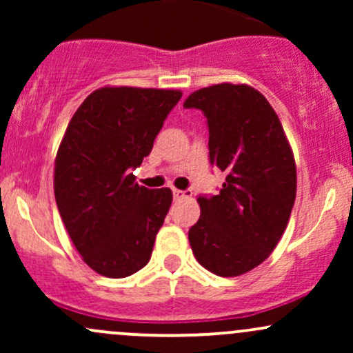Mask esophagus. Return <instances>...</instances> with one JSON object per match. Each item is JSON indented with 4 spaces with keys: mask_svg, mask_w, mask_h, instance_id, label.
<instances>
[{
    "mask_svg": "<svg viewBox=\"0 0 353 353\" xmlns=\"http://www.w3.org/2000/svg\"><path fill=\"white\" fill-rule=\"evenodd\" d=\"M172 194H174V199H177V201L192 196V192H190V190H179V189H174Z\"/></svg>",
    "mask_w": 353,
    "mask_h": 353,
    "instance_id": "esophagus-1",
    "label": "esophagus"
}]
</instances>
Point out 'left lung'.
<instances>
[{
    "label": "left lung",
    "mask_w": 353,
    "mask_h": 353,
    "mask_svg": "<svg viewBox=\"0 0 353 353\" xmlns=\"http://www.w3.org/2000/svg\"><path fill=\"white\" fill-rule=\"evenodd\" d=\"M184 108L208 117L210 164L228 174L217 196L197 199L190 249L212 274L237 277L269 257L289 224L297 192L294 152L274 108L252 86L202 88Z\"/></svg>",
    "instance_id": "1"
}]
</instances>
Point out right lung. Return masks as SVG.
Here are the masks:
<instances>
[{
	"instance_id": "add662e5",
	"label": "right lung",
	"mask_w": 353,
	"mask_h": 353,
	"mask_svg": "<svg viewBox=\"0 0 353 353\" xmlns=\"http://www.w3.org/2000/svg\"><path fill=\"white\" fill-rule=\"evenodd\" d=\"M177 89L104 86L71 117L54 161V197L83 261L104 277L137 272L172 202L169 188L148 189L131 169L151 152Z\"/></svg>"
}]
</instances>
